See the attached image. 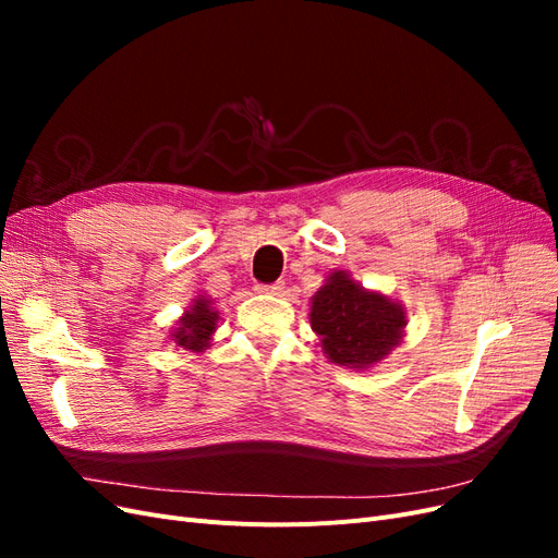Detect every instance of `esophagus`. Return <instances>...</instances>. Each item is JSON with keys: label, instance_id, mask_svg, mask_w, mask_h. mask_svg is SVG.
Wrapping results in <instances>:
<instances>
[{"label": "esophagus", "instance_id": "esophagus-1", "mask_svg": "<svg viewBox=\"0 0 558 558\" xmlns=\"http://www.w3.org/2000/svg\"><path fill=\"white\" fill-rule=\"evenodd\" d=\"M283 281H275V283H258L256 291L258 293H269V295H281L283 293Z\"/></svg>", "mask_w": 558, "mask_h": 558}]
</instances>
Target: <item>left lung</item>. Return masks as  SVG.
<instances>
[{"mask_svg": "<svg viewBox=\"0 0 558 558\" xmlns=\"http://www.w3.org/2000/svg\"><path fill=\"white\" fill-rule=\"evenodd\" d=\"M310 318L328 359L353 367L381 361L404 326V312L396 302L365 293L344 272H335L314 295Z\"/></svg>", "mask_w": 558, "mask_h": 558, "instance_id": "obj_1", "label": "left lung"}]
</instances>
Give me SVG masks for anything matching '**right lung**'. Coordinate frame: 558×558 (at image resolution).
<instances>
[{"label":"right lung","instance_id":"right-lung-1","mask_svg":"<svg viewBox=\"0 0 558 558\" xmlns=\"http://www.w3.org/2000/svg\"><path fill=\"white\" fill-rule=\"evenodd\" d=\"M216 324H218V314L211 312L209 300L205 298L195 300L193 310L179 320V328L174 332L177 347L202 351L209 344V335L216 330Z\"/></svg>","mask_w":558,"mask_h":558}]
</instances>
